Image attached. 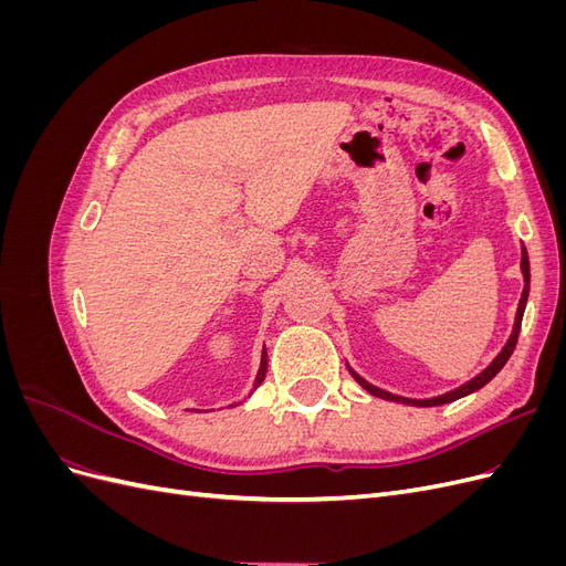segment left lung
Listing matches in <instances>:
<instances>
[{
  "mask_svg": "<svg viewBox=\"0 0 566 566\" xmlns=\"http://www.w3.org/2000/svg\"><path fill=\"white\" fill-rule=\"evenodd\" d=\"M522 276H524V290H522V297H520V306H517V314H515V325H512V333L505 342V347L499 352V356L493 358V361L479 373L474 375L472 380H468L465 385H460L447 394H439V397H432V399H406V397H397V394L391 391H385L380 387L370 385L368 380H364L361 375H358L356 370L349 368V373L354 375V380L361 385L366 391H370L373 397H380V399H387V401H397V403H408V406H441V403H451L460 397H468V394L482 389L486 382H491L495 375H499V370L507 364V358L512 356V352H515V345H517V337H520V328H522V316H524V310H526V297H528V281H531V271H528V254H526V248L522 245Z\"/></svg>",
  "mask_w": 566,
  "mask_h": 566,
  "instance_id": "8db88e82",
  "label": "left lung"
}]
</instances>
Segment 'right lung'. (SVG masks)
<instances>
[{"instance_id": "right-lung-1", "label": "right lung", "mask_w": 566, "mask_h": 566, "mask_svg": "<svg viewBox=\"0 0 566 566\" xmlns=\"http://www.w3.org/2000/svg\"><path fill=\"white\" fill-rule=\"evenodd\" d=\"M266 349H262V361H260V370H256V378H254V382H252V391L260 387L262 382H264V375H266Z\"/></svg>"}]
</instances>
